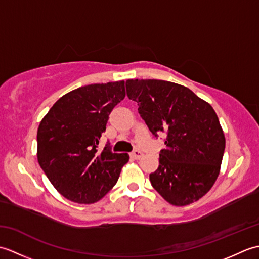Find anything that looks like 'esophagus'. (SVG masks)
Segmentation results:
<instances>
[{"mask_svg":"<svg viewBox=\"0 0 259 259\" xmlns=\"http://www.w3.org/2000/svg\"><path fill=\"white\" fill-rule=\"evenodd\" d=\"M142 156H144V153L140 152V151H134L130 153V157L133 159H136V160H138V159H140Z\"/></svg>","mask_w":259,"mask_h":259,"instance_id":"obj_1","label":"esophagus"}]
</instances>
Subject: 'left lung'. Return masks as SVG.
I'll list each match as a JSON object with an SVG mask.
<instances>
[{
  "instance_id": "1",
  "label": "left lung",
  "mask_w": 259,
  "mask_h": 259,
  "mask_svg": "<svg viewBox=\"0 0 259 259\" xmlns=\"http://www.w3.org/2000/svg\"><path fill=\"white\" fill-rule=\"evenodd\" d=\"M126 95L151 133L167 135L150 183L164 200L186 206L211 189L226 139L216 112L187 87L164 80H126Z\"/></svg>"
}]
</instances>
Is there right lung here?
I'll return each instance as SVG.
<instances>
[{
	"label": "right lung",
	"instance_id": "right-lung-1",
	"mask_svg": "<svg viewBox=\"0 0 259 259\" xmlns=\"http://www.w3.org/2000/svg\"><path fill=\"white\" fill-rule=\"evenodd\" d=\"M124 97V81L84 85L65 93L41 120L37 161L67 199L89 205L117 184L129 156L97 148L110 112Z\"/></svg>",
	"mask_w": 259,
	"mask_h": 259
}]
</instances>
